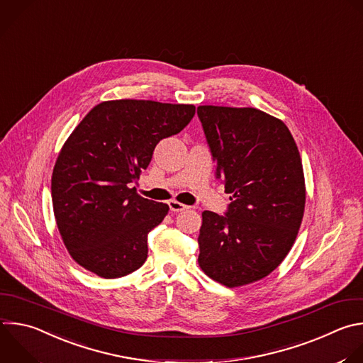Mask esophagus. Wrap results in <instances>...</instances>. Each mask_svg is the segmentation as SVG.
Segmentation results:
<instances>
[{
    "mask_svg": "<svg viewBox=\"0 0 363 363\" xmlns=\"http://www.w3.org/2000/svg\"><path fill=\"white\" fill-rule=\"evenodd\" d=\"M168 205H169V209L172 211V212H182V211H185V209H188V206L186 205H184V203H181V202H178V201H169L168 202Z\"/></svg>",
    "mask_w": 363,
    "mask_h": 363,
    "instance_id": "34e87169",
    "label": "esophagus"
}]
</instances>
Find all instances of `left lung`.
<instances>
[{"mask_svg": "<svg viewBox=\"0 0 363 363\" xmlns=\"http://www.w3.org/2000/svg\"><path fill=\"white\" fill-rule=\"evenodd\" d=\"M198 116L230 194L225 215L202 212L201 269L242 286L268 277L291 251L305 211V178L295 140L281 119L257 108L201 105Z\"/></svg>", "mask_w": 363, "mask_h": 363, "instance_id": "obj_1", "label": "left lung"}]
</instances>
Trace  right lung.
<instances>
[{
	"mask_svg": "<svg viewBox=\"0 0 363 363\" xmlns=\"http://www.w3.org/2000/svg\"><path fill=\"white\" fill-rule=\"evenodd\" d=\"M195 106L145 99L95 105L65 141L51 178L58 230L72 259L95 275L125 277L147 261L148 233L169 211L133 184L157 144L181 133Z\"/></svg>",
	"mask_w": 363,
	"mask_h": 363,
	"instance_id": "obj_1",
	"label": "right lung"
}]
</instances>
